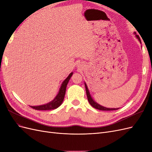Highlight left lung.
<instances>
[{
	"mask_svg": "<svg viewBox=\"0 0 152 152\" xmlns=\"http://www.w3.org/2000/svg\"><path fill=\"white\" fill-rule=\"evenodd\" d=\"M136 37L139 40V41L141 43V39L140 38L139 35H136ZM85 84V87H86V94H87V99H88L89 102L90 103V104L92 106V107H94L96 109H98L99 110H103V111H110V110H118V108H106L104 107H103V106L99 104L98 103H97L96 102H95L93 100V99L92 98L90 94V93L89 91L88 88H87V86L86 85V83Z\"/></svg>",
	"mask_w": 152,
	"mask_h": 152,
	"instance_id": "left-lung-1",
	"label": "left lung"
}]
</instances>
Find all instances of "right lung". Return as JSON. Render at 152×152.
<instances>
[{"label":"right lung","instance_id":"obj_1","mask_svg":"<svg viewBox=\"0 0 152 152\" xmlns=\"http://www.w3.org/2000/svg\"><path fill=\"white\" fill-rule=\"evenodd\" d=\"M73 74V72L70 73L66 79L63 82V83L59 88V91L58 92V94L56 95V97L54 99L51 101V102L42 105H39V106H30V107L32 108L37 110H53L56 109L58 107L60 106L64 99V97H65V93H66V86L68 83L69 80L70 79V78Z\"/></svg>","mask_w":152,"mask_h":152}]
</instances>
